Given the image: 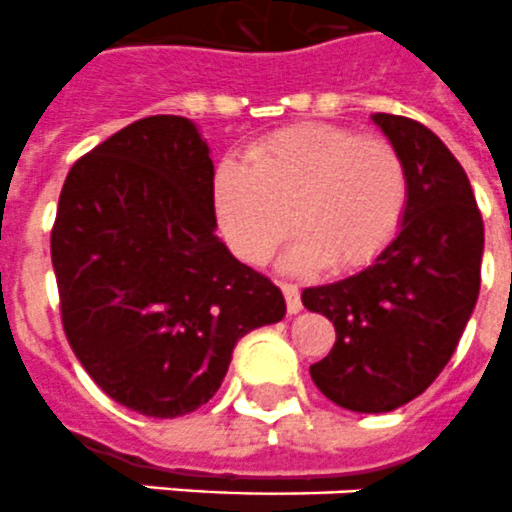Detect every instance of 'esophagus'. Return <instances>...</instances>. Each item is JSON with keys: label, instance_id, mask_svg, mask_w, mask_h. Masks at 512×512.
I'll return each mask as SVG.
<instances>
[{"label": "esophagus", "instance_id": "obj_1", "mask_svg": "<svg viewBox=\"0 0 512 512\" xmlns=\"http://www.w3.org/2000/svg\"><path fill=\"white\" fill-rule=\"evenodd\" d=\"M281 291L286 296V309H289L291 315L302 312V296H299V289H296L294 283H281Z\"/></svg>", "mask_w": 512, "mask_h": 512}]
</instances>
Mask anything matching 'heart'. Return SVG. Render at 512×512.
<instances>
[{
    "instance_id": "b5f03b06",
    "label": "heart",
    "mask_w": 512,
    "mask_h": 512,
    "mask_svg": "<svg viewBox=\"0 0 512 512\" xmlns=\"http://www.w3.org/2000/svg\"><path fill=\"white\" fill-rule=\"evenodd\" d=\"M213 203L223 239L244 263H265L294 221L299 231L283 255L286 268L328 263L349 273L372 263L398 234L409 176L388 140L302 122L255 140L247 161L223 158Z\"/></svg>"
}]
</instances>
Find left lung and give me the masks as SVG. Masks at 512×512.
Wrapping results in <instances>:
<instances>
[{"label": "left lung", "mask_w": 512, "mask_h": 512, "mask_svg": "<svg viewBox=\"0 0 512 512\" xmlns=\"http://www.w3.org/2000/svg\"><path fill=\"white\" fill-rule=\"evenodd\" d=\"M409 176L401 231L369 268L302 291L336 343L309 375L341 409L382 414L435 382L474 312L484 223L463 166L414 119L375 114Z\"/></svg>", "instance_id": "left-lung-1"}]
</instances>
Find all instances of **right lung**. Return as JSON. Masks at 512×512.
<instances>
[{
    "instance_id": "right-lung-1",
    "label": "right lung",
    "mask_w": 512,
    "mask_h": 512,
    "mask_svg": "<svg viewBox=\"0 0 512 512\" xmlns=\"http://www.w3.org/2000/svg\"><path fill=\"white\" fill-rule=\"evenodd\" d=\"M51 265L85 372L156 419L208 403L236 341L286 315L276 283L216 236L208 143L171 114L137 119L72 166Z\"/></svg>"
}]
</instances>
